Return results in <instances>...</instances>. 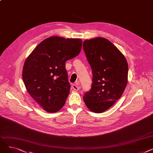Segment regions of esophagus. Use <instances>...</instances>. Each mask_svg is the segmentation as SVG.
Here are the masks:
<instances>
[{
	"mask_svg": "<svg viewBox=\"0 0 153 153\" xmlns=\"http://www.w3.org/2000/svg\"><path fill=\"white\" fill-rule=\"evenodd\" d=\"M79 84H79V82H76V84H72V89H73L74 91H78V90L79 89V88H80Z\"/></svg>",
	"mask_w": 153,
	"mask_h": 153,
	"instance_id": "obj_1",
	"label": "esophagus"
}]
</instances>
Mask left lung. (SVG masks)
<instances>
[{"label":"left lung","instance_id":"1","mask_svg":"<svg viewBox=\"0 0 153 153\" xmlns=\"http://www.w3.org/2000/svg\"><path fill=\"white\" fill-rule=\"evenodd\" d=\"M83 49L93 75L91 89L85 93L84 101L92 111L102 113L122 97L128 82V63L106 38L85 40Z\"/></svg>","mask_w":153,"mask_h":153}]
</instances>
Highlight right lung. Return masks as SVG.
I'll use <instances>...</instances> for the list:
<instances>
[{"label": "right lung", "mask_w": 153, "mask_h": 153, "mask_svg": "<svg viewBox=\"0 0 153 153\" xmlns=\"http://www.w3.org/2000/svg\"><path fill=\"white\" fill-rule=\"evenodd\" d=\"M82 40L51 36L44 39L27 58L22 77L33 99L48 112H56L64 105L71 85L66 61L77 56Z\"/></svg>", "instance_id": "obj_1"}]
</instances>
